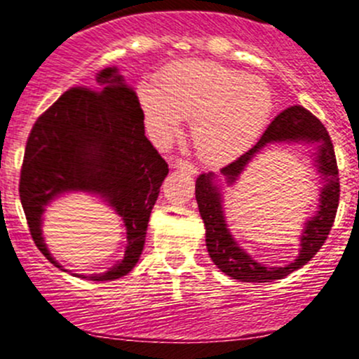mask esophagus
Wrapping results in <instances>:
<instances>
[{
    "label": "esophagus",
    "mask_w": 359,
    "mask_h": 359,
    "mask_svg": "<svg viewBox=\"0 0 359 359\" xmlns=\"http://www.w3.org/2000/svg\"><path fill=\"white\" fill-rule=\"evenodd\" d=\"M175 167L179 168V170L185 172V174H189V175H196L197 174V167L194 165L192 162H189V160H177Z\"/></svg>",
    "instance_id": "1"
}]
</instances>
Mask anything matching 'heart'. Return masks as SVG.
<instances>
[{
    "mask_svg": "<svg viewBox=\"0 0 359 359\" xmlns=\"http://www.w3.org/2000/svg\"><path fill=\"white\" fill-rule=\"evenodd\" d=\"M140 104L148 130L167 143L192 119L197 155L221 165L245 154L265 130L273 94L265 81L208 60H184L165 69L160 89L142 84Z\"/></svg>",
    "mask_w": 359,
    "mask_h": 359,
    "instance_id": "heart-1",
    "label": "heart"
}]
</instances>
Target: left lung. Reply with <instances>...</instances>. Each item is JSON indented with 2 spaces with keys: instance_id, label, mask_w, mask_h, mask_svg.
Listing matches in <instances>:
<instances>
[{
  "instance_id": "8db88e82",
  "label": "left lung",
  "mask_w": 359,
  "mask_h": 359,
  "mask_svg": "<svg viewBox=\"0 0 359 359\" xmlns=\"http://www.w3.org/2000/svg\"><path fill=\"white\" fill-rule=\"evenodd\" d=\"M270 143H312L317 145L316 167L323 177V189L319 194V211L306 222L300 236L299 257L285 266H265L241 250L229 233L222 211L221 187L216 184V175L201 174L196 180V201L201 217L205 226V246L209 257L229 277L240 282H273L287 277L314 258L323 248L327 234L334 224L337 205H339V170H337L334 147L323 123L302 106H290L275 116L257 145L236 158L229 165L221 168L226 184L233 185L246 165Z\"/></svg>"
}]
</instances>
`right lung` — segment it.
Listing matches in <instances>:
<instances>
[{"label":"right lung","instance_id":"1","mask_svg":"<svg viewBox=\"0 0 359 359\" xmlns=\"http://www.w3.org/2000/svg\"><path fill=\"white\" fill-rule=\"evenodd\" d=\"M143 118L137 93L116 67H106L96 88L65 90L35 121L25 148L20 199L36 248L59 269L45 246L42 214L65 192L97 194L125 222V257L90 280H116L138 263L168 174L167 162L145 137Z\"/></svg>","mask_w":359,"mask_h":359}]
</instances>
